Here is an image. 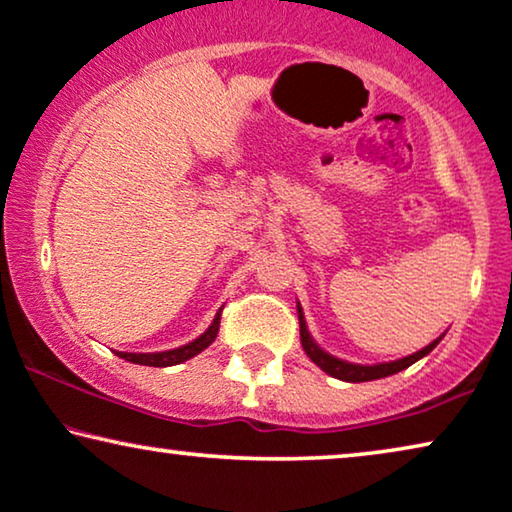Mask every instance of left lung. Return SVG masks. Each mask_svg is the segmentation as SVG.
Returning a JSON list of instances; mask_svg holds the SVG:
<instances>
[{
	"mask_svg": "<svg viewBox=\"0 0 512 512\" xmlns=\"http://www.w3.org/2000/svg\"><path fill=\"white\" fill-rule=\"evenodd\" d=\"M299 308V324H301V345H303V352L310 356L312 363H317L319 368H322L326 375H331L335 379H342V381H352V384H358V381H372V379H384V377H391L395 372H400L404 368H409V365H414L418 358H423L432 352L434 347L439 345L437 338L430 345L423 347L421 352L411 354V356H404L398 358V361H388V363H377V365H358V363H347L342 361V358H335L329 352H324L322 347L317 345L315 340H312V335L308 331V326H305V317H303V310L301 305H296Z\"/></svg>",
	"mask_w": 512,
	"mask_h": 512,
	"instance_id": "obj_1",
	"label": "left lung"
}]
</instances>
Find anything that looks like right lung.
I'll use <instances>...</instances> for the list:
<instances>
[{
    "label": "right lung",
    "instance_id": "obj_1",
    "mask_svg": "<svg viewBox=\"0 0 512 512\" xmlns=\"http://www.w3.org/2000/svg\"><path fill=\"white\" fill-rule=\"evenodd\" d=\"M220 308L216 312V317H213V322L207 331H204L200 338H195L193 342H188V345L177 347V349H170V352H154V354H131V352H114L119 358H126V361L137 363V365H151V368H167V365H179L183 361H188V358L197 356L200 352H204L213 340H216L218 329H220Z\"/></svg>",
    "mask_w": 512,
    "mask_h": 512
}]
</instances>
